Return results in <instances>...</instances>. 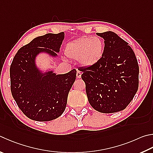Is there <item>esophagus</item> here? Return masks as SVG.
I'll list each match as a JSON object with an SVG mask.
<instances>
[{"mask_svg": "<svg viewBox=\"0 0 153 153\" xmlns=\"http://www.w3.org/2000/svg\"><path fill=\"white\" fill-rule=\"evenodd\" d=\"M76 76L77 78H81V76H82V72L80 71H77V74H76Z\"/></svg>", "mask_w": 153, "mask_h": 153, "instance_id": "1", "label": "esophagus"}]
</instances>
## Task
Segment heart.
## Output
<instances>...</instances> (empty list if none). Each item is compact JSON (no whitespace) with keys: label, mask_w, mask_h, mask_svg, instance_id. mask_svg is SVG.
<instances>
[{"label":"heart","mask_w":153,"mask_h":153,"mask_svg":"<svg viewBox=\"0 0 153 153\" xmlns=\"http://www.w3.org/2000/svg\"><path fill=\"white\" fill-rule=\"evenodd\" d=\"M104 42L100 37H85L69 43L66 47L68 57L79 59L85 67L96 64L103 56Z\"/></svg>","instance_id":"heart-1"}]
</instances>
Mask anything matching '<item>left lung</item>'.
<instances>
[{"label":"left lung","instance_id":"1","mask_svg":"<svg viewBox=\"0 0 153 153\" xmlns=\"http://www.w3.org/2000/svg\"><path fill=\"white\" fill-rule=\"evenodd\" d=\"M96 34L104 39L103 56L96 64L79 70L91 107L102 113L117 112L124 110L137 93L139 67L132 48L117 34Z\"/></svg>","mask_w":153,"mask_h":153}]
</instances>
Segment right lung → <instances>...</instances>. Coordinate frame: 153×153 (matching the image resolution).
Wrapping results in <instances>:
<instances>
[{"instance_id":"1","label":"right lung","mask_w":153,"mask_h":153,"mask_svg":"<svg viewBox=\"0 0 153 153\" xmlns=\"http://www.w3.org/2000/svg\"><path fill=\"white\" fill-rule=\"evenodd\" d=\"M64 36L62 32L36 37L19 49L13 58L10 68L11 93L19 108L31 120H54L65 109L76 70L59 75L53 71L42 73L35 63L41 53L57 57Z\"/></svg>"}]
</instances>
